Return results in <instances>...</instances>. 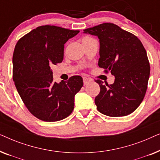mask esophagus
<instances>
[{
  "mask_svg": "<svg viewBox=\"0 0 160 160\" xmlns=\"http://www.w3.org/2000/svg\"><path fill=\"white\" fill-rule=\"evenodd\" d=\"M83 81H84V85H87L89 83H90L92 82V79L87 77H84L83 78Z\"/></svg>",
  "mask_w": 160,
  "mask_h": 160,
  "instance_id": "obj_1",
  "label": "esophagus"
}]
</instances>
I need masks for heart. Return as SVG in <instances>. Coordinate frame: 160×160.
I'll return each instance as SVG.
<instances>
[{"label":"heart","mask_w":160,"mask_h":160,"mask_svg":"<svg viewBox=\"0 0 160 160\" xmlns=\"http://www.w3.org/2000/svg\"><path fill=\"white\" fill-rule=\"evenodd\" d=\"M86 38H89V37H86Z\"/></svg>","instance_id":"1"}]
</instances>
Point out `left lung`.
Masks as SVG:
<instances>
[{
	"label": "left lung",
	"instance_id": "obj_1",
	"mask_svg": "<svg viewBox=\"0 0 160 160\" xmlns=\"http://www.w3.org/2000/svg\"><path fill=\"white\" fill-rule=\"evenodd\" d=\"M98 37V66L115 76L113 84L95 80L100 92L95 99L98 111L108 117L132 113L143 101L147 89L150 65L141 41L113 23H102L84 30Z\"/></svg>",
	"mask_w": 160,
	"mask_h": 160
}]
</instances>
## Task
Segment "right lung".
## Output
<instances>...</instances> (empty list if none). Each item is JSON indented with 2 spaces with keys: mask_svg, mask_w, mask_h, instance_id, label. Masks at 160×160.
I'll list each match as a JSON object with an SVG mask.
<instances>
[{
  "mask_svg": "<svg viewBox=\"0 0 160 160\" xmlns=\"http://www.w3.org/2000/svg\"><path fill=\"white\" fill-rule=\"evenodd\" d=\"M79 30L43 25L21 38L13 54V80L19 96L32 115L45 122L68 117L74 97L83 86L80 76L58 84L51 66L62 62L64 45Z\"/></svg>",
  "mask_w": 160,
  "mask_h": 160,
  "instance_id": "1",
  "label": "right lung"
}]
</instances>
